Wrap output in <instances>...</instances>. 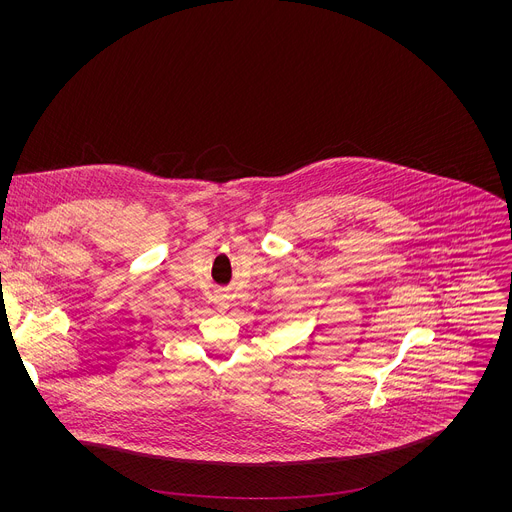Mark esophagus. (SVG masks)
Returning <instances> with one entry per match:
<instances>
[{
    "instance_id": "obj_1",
    "label": "esophagus",
    "mask_w": 512,
    "mask_h": 512,
    "mask_svg": "<svg viewBox=\"0 0 512 512\" xmlns=\"http://www.w3.org/2000/svg\"><path fill=\"white\" fill-rule=\"evenodd\" d=\"M214 306H216V310L225 312V310L231 308V298L227 294H216L214 296Z\"/></svg>"
}]
</instances>
